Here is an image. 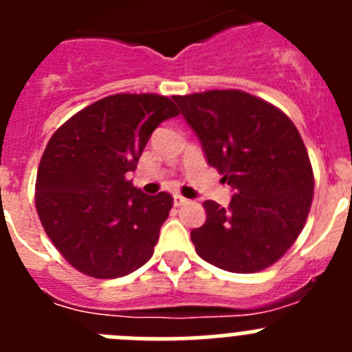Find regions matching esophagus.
Segmentation results:
<instances>
[{"mask_svg": "<svg viewBox=\"0 0 352 352\" xmlns=\"http://www.w3.org/2000/svg\"><path fill=\"white\" fill-rule=\"evenodd\" d=\"M185 204H188V199H185L183 195H174V206H185Z\"/></svg>", "mask_w": 352, "mask_h": 352, "instance_id": "1", "label": "esophagus"}]
</instances>
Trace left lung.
<instances>
[{
    "label": "left lung",
    "mask_w": 352,
    "mask_h": 352,
    "mask_svg": "<svg viewBox=\"0 0 352 352\" xmlns=\"http://www.w3.org/2000/svg\"><path fill=\"white\" fill-rule=\"evenodd\" d=\"M183 118L234 195L204 201L206 222L190 232L201 259L232 273L268 268L303 229L314 173L300 132L280 109L239 89L174 96Z\"/></svg>",
    "instance_id": "obj_1"
}]
</instances>
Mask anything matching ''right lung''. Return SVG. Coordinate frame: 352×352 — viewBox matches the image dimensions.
Wrapping results in <instances>:
<instances>
[{"instance_id":"1","label":"right lung","mask_w":352,"mask_h":352,"mask_svg":"<svg viewBox=\"0 0 352 352\" xmlns=\"http://www.w3.org/2000/svg\"><path fill=\"white\" fill-rule=\"evenodd\" d=\"M179 111L167 96L118 93L88 105L52 133L40 160L35 204L43 229L80 273L118 278L153 256L173 197L126 179L153 130Z\"/></svg>"}]
</instances>
